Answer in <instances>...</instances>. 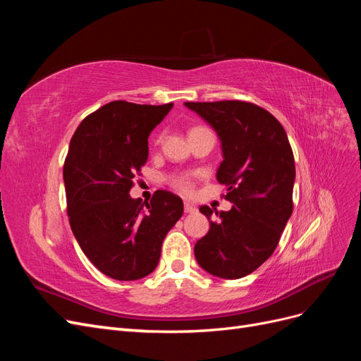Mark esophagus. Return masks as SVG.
Segmentation results:
<instances>
[{"label": "esophagus", "instance_id": "34e87169", "mask_svg": "<svg viewBox=\"0 0 361 361\" xmlns=\"http://www.w3.org/2000/svg\"><path fill=\"white\" fill-rule=\"evenodd\" d=\"M183 211L187 214H192V212H195V206H192L190 202H185L183 203Z\"/></svg>", "mask_w": 361, "mask_h": 361}]
</instances>
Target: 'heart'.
<instances>
[{"label": "heart", "mask_w": 361, "mask_h": 361, "mask_svg": "<svg viewBox=\"0 0 361 361\" xmlns=\"http://www.w3.org/2000/svg\"><path fill=\"white\" fill-rule=\"evenodd\" d=\"M194 129H200V128H194ZM170 182H171L174 188H176L180 192H183V194H190L194 190V180H192L190 174H185V173L176 174V176H173L170 179Z\"/></svg>", "instance_id": "heart-1"}]
</instances>
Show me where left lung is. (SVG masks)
Wrapping results in <instances>:
<instances>
[{"label":"left lung","instance_id":"8db88e82","mask_svg":"<svg viewBox=\"0 0 361 361\" xmlns=\"http://www.w3.org/2000/svg\"><path fill=\"white\" fill-rule=\"evenodd\" d=\"M209 123L221 140L223 162L216 179L235 206L211 221L194 245L199 265L212 276L241 279L274 253L292 215L295 161L281 123L265 108L245 101L185 102Z\"/></svg>","mask_w":361,"mask_h":361}]
</instances>
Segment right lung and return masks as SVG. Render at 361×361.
Returning a JSON list of instances; mask_svg holds the SVG:
<instances>
[{"label":"right lung","instance_id":"obj_1","mask_svg":"<svg viewBox=\"0 0 361 361\" xmlns=\"http://www.w3.org/2000/svg\"><path fill=\"white\" fill-rule=\"evenodd\" d=\"M173 104L113 101L76 128L64 159L68 216L92 264L114 280L149 276L161 245L183 214L182 199L158 190L150 202L129 195L149 157L147 137Z\"/></svg>","mask_w":361,"mask_h":361}]
</instances>
